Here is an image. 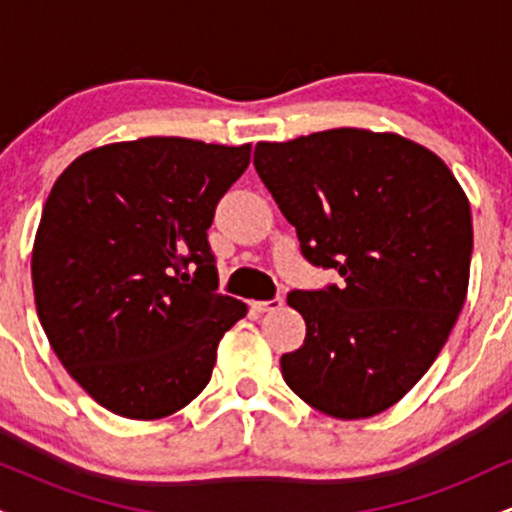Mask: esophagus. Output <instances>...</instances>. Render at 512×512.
I'll return each mask as SVG.
<instances>
[{
  "mask_svg": "<svg viewBox=\"0 0 512 512\" xmlns=\"http://www.w3.org/2000/svg\"><path fill=\"white\" fill-rule=\"evenodd\" d=\"M284 305V298L276 296L272 301H252L250 308L257 310V313H272V310H279Z\"/></svg>",
  "mask_w": 512,
  "mask_h": 512,
  "instance_id": "obj_1",
  "label": "esophagus"
}]
</instances>
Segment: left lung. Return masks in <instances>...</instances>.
I'll list each match as a JSON object with an SVG mask.
<instances>
[{"label":"left lung","instance_id":"8db88e82","mask_svg":"<svg viewBox=\"0 0 512 512\" xmlns=\"http://www.w3.org/2000/svg\"><path fill=\"white\" fill-rule=\"evenodd\" d=\"M255 170L301 240V255L342 284L291 291L305 320L281 375L334 419H368L431 368L460 315L472 214L433 151L390 132L327 129L260 142Z\"/></svg>","mask_w":512,"mask_h":512}]
</instances>
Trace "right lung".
<instances>
[{
	"label": "right lung",
	"mask_w": 512,
	"mask_h": 512,
	"mask_svg": "<svg viewBox=\"0 0 512 512\" xmlns=\"http://www.w3.org/2000/svg\"><path fill=\"white\" fill-rule=\"evenodd\" d=\"M250 144L146 137L81 154L52 185L33 245L40 325L101 407L161 419L204 390L248 305L221 296L207 228Z\"/></svg>",
	"instance_id": "obj_1"
}]
</instances>
